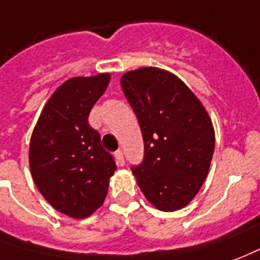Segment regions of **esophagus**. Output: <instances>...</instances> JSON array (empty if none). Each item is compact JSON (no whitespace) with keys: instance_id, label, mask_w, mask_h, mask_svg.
<instances>
[{"instance_id":"obj_1","label":"esophagus","mask_w":260,"mask_h":260,"mask_svg":"<svg viewBox=\"0 0 260 260\" xmlns=\"http://www.w3.org/2000/svg\"><path fill=\"white\" fill-rule=\"evenodd\" d=\"M115 158H116V162L119 166H123V165H124V156H123V152L120 149H117L116 152H115Z\"/></svg>"}]
</instances>
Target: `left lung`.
<instances>
[{"label": "left lung", "mask_w": 260, "mask_h": 260, "mask_svg": "<svg viewBox=\"0 0 260 260\" xmlns=\"http://www.w3.org/2000/svg\"><path fill=\"white\" fill-rule=\"evenodd\" d=\"M120 83L144 138L143 162L132 168L138 187L156 209H181L209 172L215 149L209 115L194 92L164 69L132 70Z\"/></svg>", "instance_id": "obj_1"}]
</instances>
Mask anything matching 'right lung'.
I'll return each mask as SVG.
<instances>
[{"label": "right lung", "mask_w": 260, "mask_h": 260, "mask_svg": "<svg viewBox=\"0 0 260 260\" xmlns=\"http://www.w3.org/2000/svg\"><path fill=\"white\" fill-rule=\"evenodd\" d=\"M111 80L109 73L72 77L45 104L31 134L30 172L37 188L55 209L84 219L104 204L116 170L88 115Z\"/></svg>", "instance_id": "1"}]
</instances>
